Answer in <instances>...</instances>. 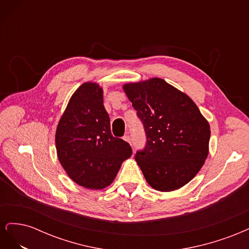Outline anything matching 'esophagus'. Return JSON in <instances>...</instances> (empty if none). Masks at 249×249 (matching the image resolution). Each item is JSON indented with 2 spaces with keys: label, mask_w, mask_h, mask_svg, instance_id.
<instances>
[{
  "label": "esophagus",
  "mask_w": 249,
  "mask_h": 249,
  "mask_svg": "<svg viewBox=\"0 0 249 249\" xmlns=\"http://www.w3.org/2000/svg\"><path fill=\"white\" fill-rule=\"evenodd\" d=\"M124 140L126 141V142H129V143L132 142V141H131V140H132V139H131V136H130L129 134H125V135H124Z\"/></svg>",
  "instance_id": "1"
}]
</instances>
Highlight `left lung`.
I'll list each match as a JSON object with an SVG mask.
<instances>
[{
	"label": "left lung",
	"mask_w": 249,
	"mask_h": 249,
	"mask_svg": "<svg viewBox=\"0 0 249 249\" xmlns=\"http://www.w3.org/2000/svg\"><path fill=\"white\" fill-rule=\"evenodd\" d=\"M124 90L144 126L146 145L135 156L154 189H179L209 154L210 124L186 93L160 78L127 83Z\"/></svg>",
	"instance_id": "left-lung-1"
}]
</instances>
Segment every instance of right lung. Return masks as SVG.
Returning a JSON list of instances; mask_svg holds the SVG:
<instances>
[{
  "label": "right lung",
  "mask_w": 249,
  "mask_h": 249,
  "mask_svg": "<svg viewBox=\"0 0 249 249\" xmlns=\"http://www.w3.org/2000/svg\"><path fill=\"white\" fill-rule=\"evenodd\" d=\"M55 142L67 176L91 190L112 184L123 162L132 156L129 143L112 136L103 88L92 82L83 83L71 95L59 120Z\"/></svg>",
  "instance_id": "1"
}]
</instances>
